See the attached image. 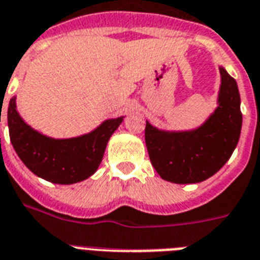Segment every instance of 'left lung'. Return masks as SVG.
Here are the masks:
<instances>
[{"label": "left lung", "mask_w": 260, "mask_h": 260, "mask_svg": "<svg viewBox=\"0 0 260 260\" xmlns=\"http://www.w3.org/2000/svg\"><path fill=\"white\" fill-rule=\"evenodd\" d=\"M219 107L203 125L188 132H164L147 121L145 144L156 172L176 184L200 183L227 163L242 129L240 96L235 79L220 68Z\"/></svg>", "instance_id": "obj_1"}]
</instances>
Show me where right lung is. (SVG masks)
Wrapping results in <instances>:
<instances>
[{
    "instance_id": "obj_1",
    "label": "right lung",
    "mask_w": 260,
    "mask_h": 260,
    "mask_svg": "<svg viewBox=\"0 0 260 260\" xmlns=\"http://www.w3.org/2000/svg\"><path fill=\"white\" fill-rule=\"evenodd\" d=\"M121 121L123 117L107 120L90 134L58 140L39 134L21 119L16 97L8 108L9 136L17 155L33 174L56 184H73L93 175Z\"/></svg>"
}]
</instances>
